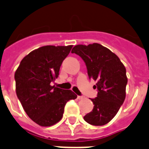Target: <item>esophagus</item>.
Returning <instances> with one entry per match:
<instances>
[{
    "label": "esophagus",
    "mask_w": 149,
    "mask_h": 149,
    "mask_svg": "<svg viewBox=\"0 0 149 149\" xmlns=\"http://www.w3.org/2000/svg\"><path fill=\"white\" fill-rule=\"evenodd\" d=\"M83 96H77V98H78V99L79 100H80V99H83Z\"/></svg>",
    "instance_id": "obj_1"
}]
</instances>
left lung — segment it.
<instances>
[{
	"instance_id": "8db88e82",
	"label": "left lung",
	"mask_w": 149,
	"mask_h": 149,
	"mask_svg": "<svg viewBox=\"0 0 149 149\" xmlns=\"http://www.w3.org/2000/svg\"><path fill=\"white\" fill-rule=\"evenodd\" d=\"M71 52L84 60L89 79L97 81L94 86L97 90V97L91 98L94 108L84 119L94 126L106 124L124 102L127 84L126 68L116 54L97 43L87 46L78 44Z\"/></svg>"
}]
</instances>
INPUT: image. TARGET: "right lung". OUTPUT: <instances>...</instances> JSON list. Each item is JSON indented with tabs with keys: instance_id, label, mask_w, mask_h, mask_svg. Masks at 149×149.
<instances>
[{
	"instance_id": "right-lung-1",
	"label": "right lung",
	"mask_w": 149,
	"mask_h": 149,
	"mask_svg": "<svg viewBox=\"0 0 149 149\" xmlns=\"http://www.w3.org/2000/svg\"><path fill=\"white\" fill-rule=\"evenodd\" d=\"M72 47H39L23 58L15 73L17 97L28 116L40 126L50 127L60 121L66 102L77 97L71 90L51 85Z\"/></svg>"
}]
</instances>
